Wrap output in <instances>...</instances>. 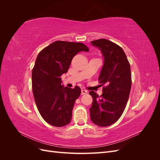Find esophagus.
Masks as SVG:
<instances>
[{
    "label": "esophagus",
    "mask_w": 160,
    "mask_h": 160,
    "mask_svg": "<svg viewBox=\"0 0 160 160\" xmlns=\"http://www.w3.org/2000/svg\"><path fill=\"white\" fill-rule=\"evenodd\" d=\"M86 93H88V91H86L85 89H82L81 90V95H85Z\"/></svg>",
    "instance_id": "obj_1"
}]
</instances>
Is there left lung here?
Returning a JSON list of instances; mask_svg holds the SVG:
<instances>
[{"mask_svg":"<svg viewBox=\"0 0 160 160\" xmlns=\"http://www.w3.org/2000/svg\"><path fill=\"white\" fill-rule=\"evenodd\" d=\"M98 47L104 59L99 76L103 93L100 97L94 91L90 111L92 122L100 127L113 124L120 118L126 107L132 86L130 65L122 48L109 40L91 41Z\"/></svg>","mask_w":160,"mask_h":160,"instance_id":"obj_1","label":"left lung"}]
</instances>
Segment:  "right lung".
Listing matches in <instances>:
<instances>
[{
    "label": "right lung",
    "instance_id": "add662e5",
    "mask_svg": "<svg viewBox=\"0 0 160 160\" xmlns=\"http://www.w3.org/2000/svg\"><path fill=\"white\" fill-rule=\"evenodd\" d=\"M81 51L89 49L81 42L57 41L43 49L37 57L32 71V88L37 109L46 122L55 127L69 124L81 89L61 85L71 61Z\"/></svg>",
    "mask_w": 160,
    "mask_h": 160
}]
</instances>
